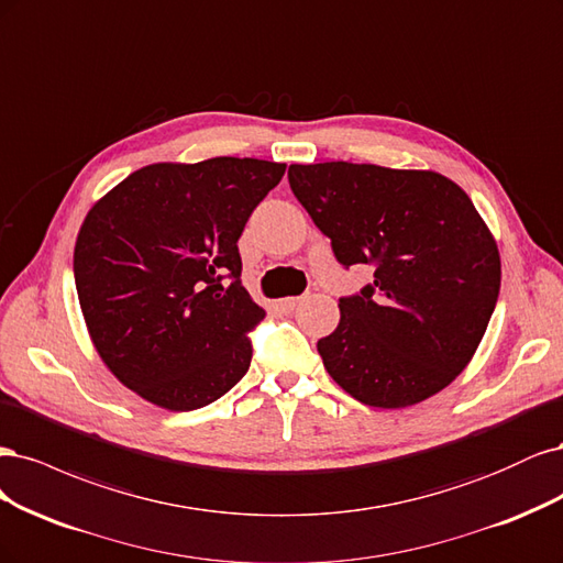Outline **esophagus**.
<instances>
[{
    "label": "esophagus",
    "instance_id": "1",
    "mask_svg": "<svg viewBox=\"0 0 563 563\" xmlns=\"http://www.w3.org/2000/svg\"><path fill=\"white\" fill-rule=\"evenodd\" d=\"M306 299H308V295H303V297H287V299L280 301V308H283V311H295V308L301 306Z\"/></svg>",
    "mask_w": 563,
    "mask_h": 563
}]
</instances>
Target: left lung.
Segmentation results:
<instances>
[{"label":"left lung","mask_w":563,"mask_h":563,"mask_svg":"<svg viewBox=\"0 0 563 563\" xmlns=\"http://www.w3.org/2000/svg\"><path fill=\"white\" fill-rule=\"evenodd\" d=\"M287 179L336 260L376 268L318 341L324 369L378 409L444 390L473 360L500 292V252L470 196L434 170L349 161L292 163Z\"/></svg>","instance_id":"8db88e82"}]
</instances>
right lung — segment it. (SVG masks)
Masks as SVG:
<instances>
[{
    "instance_id": "obj_1",
    "label": "right lung",
    "mask_w": 563,
    "mask_h": 563,
    "mask_svg": "<svg viewBox=\"0 0 563 563\" xmlns=\"http://www.w3.org/2000/svg\"><path fill=\"white\" fill-rule=\"evenodd\" d=\"M285 168L235 156L152 163L84 217L75 283L86 330L142 400L201 409L245 376V332L266 311L241 285L239 239Z\"/></svg>"
}]
</instances>
